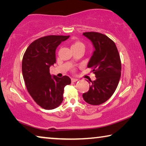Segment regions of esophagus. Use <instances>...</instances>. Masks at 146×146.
Returning a JSON list of instances; mask_svg holds the SVG:
<instances>
[{"label":"esophagus","mask_w":146,"mask_h":146,"mask_svg":"<svg viewBox=\"0 0 146 146\" xmlns=\"http://www.w3.org/2000/svg\"><path fill=\"white\" fill-rule=\"evenodd\" d=\"M78 79L74 78H71V82H76V81H78Z\"/></svg>","instance_id":"34e87169"}]
</instances>
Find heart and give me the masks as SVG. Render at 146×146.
<instances>
[{
    "instance_id": "1",
    "label": "heart",
    "mask_w": 146,
    "mask_h": 146,
    "mask_svg": "<svg viewBox=\"0 0 146 146\" xmlns=\"http://www.w3.org/2000/svg\"><path fill=\"white\" fill-rule=\"evenodd\" d=\"M79 47L84 48V45L82 42H74L72 45H71V49L75 48H79Z\"/></svg>"
}]
</instances>
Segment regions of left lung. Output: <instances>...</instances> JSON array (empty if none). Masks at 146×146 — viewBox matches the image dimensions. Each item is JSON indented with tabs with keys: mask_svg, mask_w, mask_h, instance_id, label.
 Segmentation results:
<instances>
[{
	"mask_svg": "<svg viewBox=\"0 0 146 146\" xmlns=\"http://www.w3.org/2000/svg\"><path fill=\"white\" fill-rule=\"evenodd\" d=\"M83 35L93 44L94 51L87 66L93 69L96 79L90 80V90L82 97L91 105H100L111 97L117 88L121 76L120 55L114 42L105 35L85 32Z\"/></svg>",
	"mask_w": 146,
	"mask_h": 146,
	"instance_id": "1",
	"label": "left lung"
}]
</instances>
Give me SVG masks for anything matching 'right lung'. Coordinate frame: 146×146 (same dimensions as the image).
Here are the masks:
<instances>
[{
	"mask_svg": "<svg viewBox=\"0 0 146 146\" xmlns=\"http://www.w3.org/2000/svg\"><path fill=\"white\" fill-rule=\"evenodd\" d=\"M70 36L49 35L33 42L24 53L22 71L27 90L38 106L45 110L58 107L63 100L64 89L70 84L68 76H51L49 68L56 63V49Z\"/></svg>",
	"mask_w": 146,
	"mask_h": 146,
	"instance_id": "obj_1",
	"label": "right lung"
}]
</instances>
